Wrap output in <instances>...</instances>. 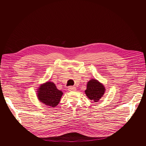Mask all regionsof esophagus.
<instances>
[{"mask_svg":"<svg viewBox=\"0 0 146 146\" xmlns=\"http://www.w3.org/2000/svg\"><path fill=\"white\" fill-rule=\"evenodd\" d=\"M69 91H76V88L75 87H73V86H71V87H69V88H68Z\"/></svg>","mask_w":146,"mask_h":146,"instance_id":"1","label":"esophagus"}]
</instances>
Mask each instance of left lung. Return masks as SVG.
<instances>
[{"mask_svg":"<svg viewBox=\"0 0 146 146\" xmlns=\"http://www.w3.org/2000/svg\"><path fill=\"white\" fill-rule=\"evenodd\" d=\"M105 91V87L101 83L95 79H91L87 83L85 92L90 100L94 102H98L103 96Z\"/></svg>","mask_w":146,"mask_h":146,"instance_id":"obj_1","label":"left lung"}]
</instances>
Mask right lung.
<instances>
[{
  "mask_svg": "<svg viewBox=\"0 0 146 146\" xmlns=\"http://www.w3.org/2000/svg\"><path fill=\"white\" fill-rule=\"evenodd\" d=\"M37 92L39 100L50 108H54L58 105L63 94V92L58 90L52 82H47L40 86Z\"/></svg>",
  "mask_w": 146,
  "mask_h": 146,
  "instance_id": "add662e5",
  "label": "right lung"
}]
</instances>
